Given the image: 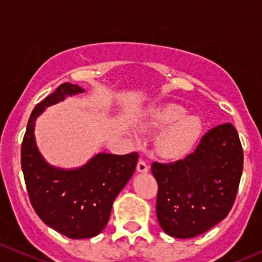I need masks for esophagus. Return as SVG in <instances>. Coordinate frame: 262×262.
Instances as JSON below:
<instances>
[{
  "instance_id": "1",
  "label": "esophagus",
  "mask_w": 262,
  "mask_h": 262,
  "mask_svg": "<svg viewBox=\"0 0 262 262\" xmlns=\"http://www.w3.org/2000/svg\"><path fill=\"white\" fill-rule=\"evenodd\" d=\"M148 169H150V167H148L147 163H146L143 159H141V160L138 161V164H137V170H138L139 173H147Z\"/></svg>"
}]
</instances>
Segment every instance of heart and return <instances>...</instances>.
Wrapping results in <instances>:
<instances>
[{"instance_id": "1", "label": "heart", "mask_w": 262, "mask_h": 262, "mask_svg": "<svg viewBox=\"0 0 262 262\" xmlns=\"http://www.w3.org/2000/svg\"><path fill=\"white\" fill-rule=\"evenodd\" d=\"M142 128L147 132H161L156 139V150L161 156L180 159L186 155L202 133L198 117L186 115V110L178 104L169 103L151 110Z\"/></svg>"}]
</instances>
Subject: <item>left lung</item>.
<instances>
[{
  "instance_id": "obj_1",
  "label": "left lung",
  "mask_w": 262,
  "mask_h": 262,
  "mask_svg": "<svg viewBox=\"0 0 262 262\" xmlns=\"http://www.w3.org/2000/svg\"><path fill=\"white\" fill-rule=\"evenodd\" d=\"M156 216L170 236L194 238L229 214L243 170V150L230 123L214 126L196 150L174 163H152Z\"/></svg>"
}]
</instances>
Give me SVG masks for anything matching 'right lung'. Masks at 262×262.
I'll return each mask as SVG.
<instances>
[{
	"mask_svg": "<svg viewBox=\"0 0 262 262\" xmlns=\"http://www.w3.org/2000/svg\"><path fill=\"white\" fill-rule=\"evenodd\" d=\"M84 92L70 82L59 85L32 111L21 143V169L32 207L48 226L71 239L93 238L103 230L114 200L138 161L137 152H99L82 167L63 169L42 158L35 138L37 117L46 107Z\"/></svg>",
	"mask_w": 262,
	"mask_h": 262,
	"instance_id": "1",
	"label": "right lung"
}]
</instances>
